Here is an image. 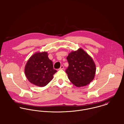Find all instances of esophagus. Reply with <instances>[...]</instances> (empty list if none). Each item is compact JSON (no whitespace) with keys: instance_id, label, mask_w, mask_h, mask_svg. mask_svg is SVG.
I'll return each mask as SVG.
<instances>
[{"instance_id":"esophagus-1","label":"esophagus","mask_w":124,"mask_h":124,"mask_svg":"<svg viewBox=\"0 0 124 124\" xmlns=\"http://www.w3.org/2000/svg\"><path fill=\"white\" fill-rule=\"evenodd\" d=\"M63 68H64V67H63V65H62L61 66V67L60 68V70H63Z\"/></svg>"}]
</instances>
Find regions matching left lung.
Here are the masks:
<instances>
[{"mask_svg": "<svg viewBox=\"0 0 124 124\" xmlns=\"http://www.w3.org/2000/svg\"><path fill=\"white\" fill-rule=\"evenodd\" d=\"M68 77L76 87L86 86L94 79L96 66L92 58L82 48L72 51L67 57Z\"/></svg>", "mask_w": 124, "mask_h": 124, "instance_id": "left-lung-1", "label": "left lung"}]
</instances>
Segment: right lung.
<instances>
[{
	"instance_id": "right-lung-1",
	"label": "right lung",
	"mask_w": 124,
	"mask_h": 124,
	"mask_svg": "<svg viewBox=\"0 0 124 124\" xmlns=\"http://www.w3.org/2000/svg\"><path fill=\"white\" fill-rule=\"evenodd\" d=\"M25 74L29 81L39 87H44L53 79L57 71L47 52L36 53L28 60L25 67Z\"/></svg>"
}]
</instances>
